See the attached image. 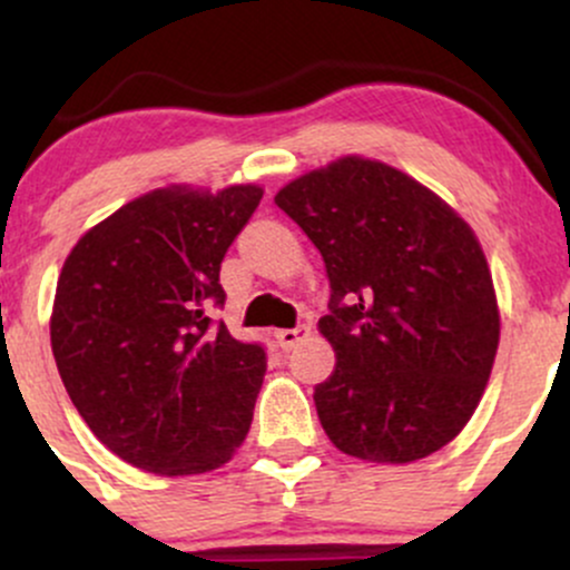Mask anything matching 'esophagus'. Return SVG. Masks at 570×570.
<instances>
[{"mask_svg":"<svg viewBox=\"0 0 570 570\" xmlns=\"http://www.w3.org/2000/svg\"><path fill=\"white\" fill-rule=\"evenodd\" d=\"M307 335H311V326H307V324H299V326H294V330H278L276 335H273V337H276V343L281 345V348H284V351H292L294 345L303 343V340H305Z\"/></svg>","mask_w":570,"mask_h":570,"instance_id":"1","label":"esophagus"}]
</instances>
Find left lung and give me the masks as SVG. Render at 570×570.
Returning a JSON list of instances; mask_svg holds the SVG:
<instances>
[{
    "label": "left lung",
    "instance_id": "8db88e82",
    "mask_svg": "<svg viewBox=\"0 0 570 570\" xmlns=\"http://www.w3.org/2000/svg\"><path fill=\"white\" fill-rule=\"evenodd\" d=\"M276 206L322 252L335 372L313 391L343 453L410 463L461 434L499 348V303L480 240L431 189L385 163L340 158L278 189Z\"/></svg>",
    "mask_w": 570,
    "mask_h": 570
}]
</instances>
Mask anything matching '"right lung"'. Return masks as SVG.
Here are the masks:
<instances>
[{"label": "right lung", "instance_id": "1", "mask_svg": "<svg viewBox=\"0 0 570 570\" xmlns=\"http://www.w3.org/2000/svg\"><path fill=\"white\" fill-rule=\"evenodd\" d=\"M263 187H166L117 208L77 240L56 286L50 345L82 421L144 472L219 469L246 440L265 348L212 307L219 267Z\"/></svg>", "mask_w": 570, "mask_h": 570}]
</instances>
